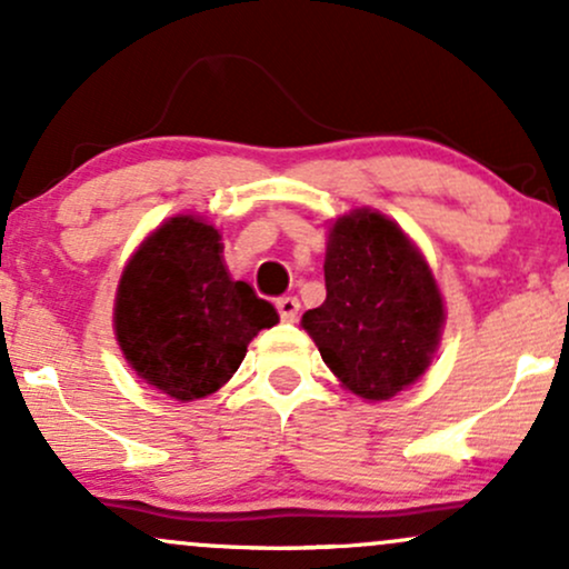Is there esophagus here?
<instances>
[{
	"label": "esophagus",
	"instance_id": "34e87169",
	"mask_svg": "<svg viewBox=\"0 0 569 569\" xmlns=\"http://www.w3.org/2000/svg\"><path fill=\"white\" fill-rule=\"evenodd\" d=\"M278 312L286 323H293L299 316V299L297 297H283L278 299Z\"/></svg>",
	"mask_w": 569,
	"mask_h": 569
}]
</instances>
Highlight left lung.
I'll return each mask as SVG.
<instances>
[{
  "label": "left lung",
  "instance_id": "left-lung-1",
  "mask_svg": "<svg viewBox=\"0 0 569 569\" xmlns=\"http://www.w3.org/2000/svg\"><path fill=\"white\" fill-rule=\"evenodd\" d=\"M323 276V305L307 310L302 326L337 380L367 401L420 380L439 348L443 299L401 227L369 208L337 219Z\"/></svg>",
  "mask_w": 569,
  "mask_h": 569
}]
</instances>
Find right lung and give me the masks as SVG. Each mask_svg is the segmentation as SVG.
Listing matches in <instances>:
<instances>
[{"label": "right lung", "instance_id": "right-lung-1", "mask_svg": "<svg viewBox=\"0 0 569 569\" xmlns=\"http://www.w3.org/2000/svg\"><path fill=\"white\" fill-rule=\"evenodd\" d=\"M280 321L276 307L221 259V234L200 217L168 219L122 270L114 335L130 369L176 401L206 398L243 363L248 342Z\"/></svg>", "mask_w": 569, "mask_h": 569}]
</instances>
